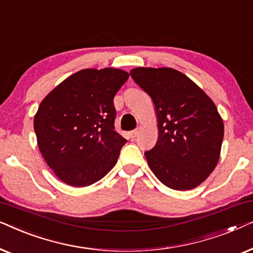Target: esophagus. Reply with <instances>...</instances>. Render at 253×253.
<instances>
[{
    "label": "esophagus",
    "mask_w": 253,
    "mask_h": 253,
    "mask_svg": "<svg viewBox=\"0 0 253 253\" xmlns=\"http://www.w3.org/2000/svg\"><path fill=\"white\" fill-rule=\"evenodd\" d=\"M138 136V130H133V131H131L130 132V137L132 138V139H134V138H136Z\"/></svg>",
    "instance_id": "1"
}]
</instances>
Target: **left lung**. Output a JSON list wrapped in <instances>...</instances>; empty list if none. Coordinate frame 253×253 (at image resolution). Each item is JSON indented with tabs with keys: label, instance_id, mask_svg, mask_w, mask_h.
<instances>
[{
	"label": "left lung",
	"instance_id": "obj_1",
	"mask_svg": "<svg viewBox=\"0 0 253 253\" xmlns=\"http://www.w3.org/2000/svg\"><path fill=\"white\" fill-rule=\"evenodd\" d=\"M130 75L153 100L158 116V141L145 152L148 166L168 188H196L220 158L224 129L216 106L175 69L136 68Z\"/></svg>",
	"mask_w": 253,
	"mask_h": 253
}]
</instances>
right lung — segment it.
Segmentation results:
<instances>
[{"instance_id":"add662e5","label":"right lung","mask_w":253,"mask_h":253,"mask_svg":"<svg viewBox=\"0 0 253 253\" xmlns=\"http://www.w3.org/2000/svg\"><path fill=\"white\" fill-rule=\"evenodd\" d=\"M127 78L120 69H84L41 101L34 116L38 146L65 184L91 185L116 165L126 140L114 126V96Z\"/></svg>"}]
</instances>
